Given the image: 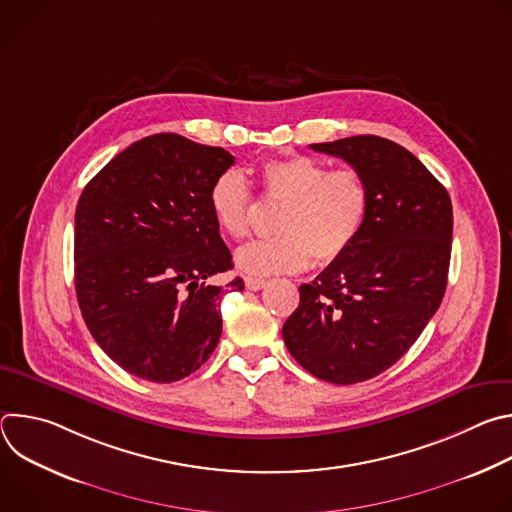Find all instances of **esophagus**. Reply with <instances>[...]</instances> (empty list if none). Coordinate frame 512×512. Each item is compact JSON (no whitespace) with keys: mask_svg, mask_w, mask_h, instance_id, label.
I'll use <instances>...</instances> for the list:
<instances>
[{"mask_svg":"<svg viewBox=\"0 0 512 512\" xmlns=\"http://www.w3.org/2000/svg\"><path fill=\"white\" fill-rule=\"evenodd\" d=\"M245 285H247V289H251V291H259V289H263V287H265V279H259V277H247V279H245Z\"/></svg>","mask_w":512,"mask_h":512,"instance_id":"34e87169","label":"esophagus"}]
</instances>
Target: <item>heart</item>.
Here are the masks:
<instances>
[{"instance_id":"obj_1","label":"heart","mask_w":512,"mask_h":512,"mask_svg":"<svg viewBox=\"0 0 512 512\" xmlns=\"http://www.w3.org/2000/svg\"><path fill=\"white\" fill-rule=\"evenodd\" d=\"M263 192L283 202L273 239L243 247L235 261L249 277L298 273L312 263L340 259L360 235L371 208V192L354 168L328 170L312 156H285L261 164ZM253 194L245 176L229 168L208 188V208L216 227L231 239L251 231Z\"/></svg>"}]
</instances>
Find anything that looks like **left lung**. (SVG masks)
I'll return each mask as SVG.
<instances>
[{"label":"left lung","mask_w":512,"mask_h":512,"mask_svg":"<svg viewBox=\"0 0 512 512\" xmlns=\"http://www.w3.org/2000/svg\"><path fill=\"white\" fill-rule=\"evenodd\" d=\"M369 184L367 223L352 247L312 283L283 324V340L314 377L369 381L413 346L442 304L454 212L448 190L399 143L354 135L312 143Z\"/></svg>","instance_id":"1"}]
</instances>
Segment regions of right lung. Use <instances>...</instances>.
I'll return each mask as SVG.
<instances>
[{
    "label": "right lung",
    "mask_w": 512,
    "mask_h": 512,
    "mask_svg": "<svg viewBox=\"0 0 512 512\" xmlns=\"http://www.w3.org/2000/svg\"><path fill=\"white\" fill-rule=\"evenodd\" d=\"M235 158L178 133L131 143L83 190L75 212V287L95 342L127 373L174 383L208 360L223 332L233 257L208 208ZM227 287L241 291V277Z\"/></svg>",
    "instance_id": "right-lung-1"
}]
</instances>
